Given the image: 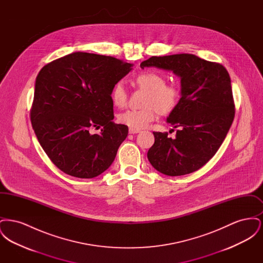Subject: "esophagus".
<instances>
[{"label": "esophagus", "mask_w": 263, "mask_h": 263, "mask_svg": "<svg viewBox=\"0 0 263 263\" xmlns=\"http://www.w3.org/2000/svg\"><path fill=\"white\" fill-rule=\"evenodd\" d=\"M139 132H140V130H137V129H133V128L129 129V133L130 134H137Z\"/></svg>", "instance_id": "1"}]
</instances>
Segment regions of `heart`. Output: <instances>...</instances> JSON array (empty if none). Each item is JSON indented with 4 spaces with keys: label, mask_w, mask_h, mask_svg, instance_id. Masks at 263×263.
Masks as SVG:
<instances>
[{
    "label": "heart",
    "mask_w": 263,
    "mask_h": 263,
    "mask_svg": "<svg viewBox=\"0 0 263 263\" xmlns=\"http://www.w3.org/2000/svg\"><path fill=\"white\" fill-rule=\"evenodd\" d=\"M138 88L146 91L143 100L145 107L127 109L118 115L120 123L133 129L145 128L155 119L156 112L168 115L174 112L181 100V88L176 84H166V78L158 72L144 71L135 77ZM111 100L117 107L127 101V90L121 81L115 83L111 89Z\"/></svg>",
    "instance_id": "b5f03b06"
}]
</instances>
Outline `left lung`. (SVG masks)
I'll return each mask as SVG.
<instances>
[{
    "label": "left lung",
    "mask_w": 263,
    "mask_h": 263,
    "mask_svg": "<svg viewBox=\"0 0 263 263\" xmlns=\"http://www.w3.org/2000/svg\"><path fill=\"white\" fill-rule=\"evenodd\" d=\"M171 70L181 79V100L167 122L176 131L154 132L155 143L148 151L151 164L163 175L177 176L198 171L219 150L235 117L231 79L220 63L193 54L153 56L141 68ZM174 130V129H173Z\"/></svg>",
    "instance_id": "left-lung-1"
}]
</instances>
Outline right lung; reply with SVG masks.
<instances>
[{"label":"right lung","instance_id":"obj_1","mask_svg":"<svg viewBox=\"0 0 263 263\" xmlns=\"http://www.w3.org/2000/svg\"><path fill=\"white\" fill-rule=\"evenodd\" d=\"M131 67L111 56L74 52L38 73L30 120L42 149L63 173L92 178L112 163L128 127L112 121L111 89Z\"/></svg>","mask_w":263,"mask_h":263}]
</instances>
